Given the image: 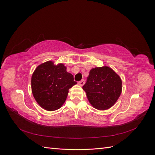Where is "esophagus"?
Returning a JSON list of instances; mask_svg holds the SVG:
<instances>
[{
    "instance_id": "1",
    "label": "esophagus",
    "mask_w": 155,
    "mask_h": 155,
    "mask_svg": "<svg viewBox=\"0 0 155 155\" xmlns=\"http://www.w3.org/2000/svg\"><path fill=\"white\" fill-rule=\"evenodd\" d=\"M85 79H82V80H81L80 81H79L78 82V84L80 86H83L84 84H85Z\"/></svg>"
}]
</instances>
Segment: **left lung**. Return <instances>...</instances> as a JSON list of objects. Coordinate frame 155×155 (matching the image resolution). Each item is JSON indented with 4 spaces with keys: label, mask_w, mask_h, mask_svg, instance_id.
Segmentation results:
<instances>
[{
    "label": "left lung",
    "mask_w": 155,
    "mask_h": 155,
    "mask_svg": "<svg viewBox=\"0 0 155 155\" xmlns=\"http://www.w3.org/2000/svg\"><path fill=\"white\" fill-rule=\"evenodd\" d=\"M83 89L91 104L98 110H106L114 105L121 92V80L108 67L91 70Z\"/></svg>",
    "instance_id": "1"
}]
</instances>
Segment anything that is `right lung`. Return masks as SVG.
Wrapping results in <instances>:
<instances>
[{"mask_svg": "<svg viewBox=\"0 0 155 155\" xmlns=\"http://www.w3.org/2000/svg\"><path fill=\"white\" fill-rule=\"evenodd\" d=\"M63 64L47 61L37 67L31 77V91L38 104L47 110H57L63 105L68 89L77 83Z\"/></svg>", "mask_w": 155, "mask_h": 155, "instance_id": "add662e5", "label": "right lung"}]
</instances>
